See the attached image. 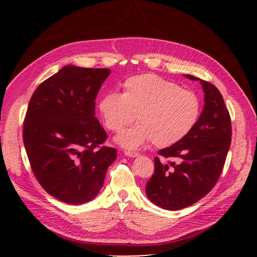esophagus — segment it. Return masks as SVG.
<instances>
[{
  "label": "esophagus",
  "instance_id": "obj_1",
  "mask_svg": "<svg viewBox=\"0 0 257 257\" xmlns=\"http://www.w3.org/2000/svg\"><path fill=\"white\" fill-rule=\"evenodd\" d=\"M124 155L129 156V158H137V156L139 155L137 152H130V151H125L124 152Z\"/></svg>",
  "mask_w": 257,
  "mask_h": 257
}]
</instances>
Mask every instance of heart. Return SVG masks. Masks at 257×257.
I'll use <instances>...</instances> for the list:
<instances>
[{"label": "heart", "instance_id": "1", "mask_svg": "<svg viewBox=\"0 0 257 257\" xmlns=\"http://www.w3.org/2000/svg\"><path fill=\"white\" fill-rule=\"evenodd\" d=\"M122 89V94H104L98 108L105 127L115 133L132 123L136 115L139 123L115 139L123 149L136 150L151 141L159 147L173 145L197 122L201 111L197 95L175 81L146 73L128 78Z\"/></svg>", "mask_w": 257, "mask_h": 257}]
</instances>
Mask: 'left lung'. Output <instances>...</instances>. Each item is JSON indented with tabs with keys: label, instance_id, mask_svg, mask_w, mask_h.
Masks as SVG:
<instances>
[{
	"label": "left lung",
	"instance_id": "8db88e82",
	"mask_svg": "<svg viewBox=\"0 0 257 257\" xmlns=\"http://www.w3.org/2000/svg\"><path fill=\"white\" fill-rule=\"evenodd\" d=\"M185 77L199 80L205 104L191 132L158 152L172 162L154 160L155 170L146 184V195L164 210H181L210 193L219 180L231 144V120L219 89L191 75Z\"/></svg>",
	"mask_w": 257,
	"mask_h": 257
}]
</instances>
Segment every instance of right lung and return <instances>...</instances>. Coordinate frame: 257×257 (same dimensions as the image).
<instances>
[{
    "instance_id": "right-lung-1",
    "label": "right lung",
    "mask_w": 257,
    "mask_h": 257,
    "mask_svg": "<svg viewBox=\"0 0 257 257\" xmlns=\"http://www.w3.org/2000/svg\"><path fill=\"white\" fill-rule=\"evenodd\" d=\"M110 69L66 66L30 98L24 144L36 179L51 196L78 205L102 189L116 150L95 116V99Z\"/></svg>"
}]
</instances>
